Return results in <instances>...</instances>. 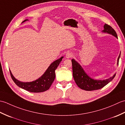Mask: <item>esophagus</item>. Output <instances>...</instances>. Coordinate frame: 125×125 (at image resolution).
Instances as JSON below:
<instances>
[{
    "label": "esophagus",
    "mask_w": 125,
    "mask_h": 125,
    "mask_svg": "<svg viewBox=\"0 0 125 125\" xmlns=\"http://www.w3.org/2000/svg\"><path fill=\"white\" fill-rule=\"evenodd\" d=\"M73 53L72 52H68L66 53L65 54V57L67 58H69L73 57Z\"/></svg>",
    "instance_id": "obj_1"
}]
</instances>
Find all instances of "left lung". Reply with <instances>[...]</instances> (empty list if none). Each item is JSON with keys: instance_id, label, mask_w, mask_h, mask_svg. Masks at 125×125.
I'll list each match as a JSON object with an SVG mask.
<instances>
[{"instance_id": "left-lung-1", "label": "left lung", "mask_w": 125, "mask_h": 125, "mask_svg": "<svg viewBox=\"0 0 125 125\" xmlns=\"http://www.w3.org/2000/svg\"><path fill=\"white\" fill-rule=\"evenodd\" d=\"M102 32L111 34L113 36H115L116 38H118L117 34H116L115 31L112 27L107 24H105L104 26V30L102 31ZM120 55L121 52H120V54L118 58V65L119 64V60L120 57ZM71 62H72L73 77L74 80L79 88L86 90V91H93V90L102 89L106 85L110 83L115 78L116 75V73H115V75L112 77H111L110 78L106 79H104V80L94 79L91 78L87 75L83 68L74 59H72Z\"/></svg>"}]
</instances>
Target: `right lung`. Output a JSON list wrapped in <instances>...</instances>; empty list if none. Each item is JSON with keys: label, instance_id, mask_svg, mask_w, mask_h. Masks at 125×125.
I'll use <instances>...</instances> for the list:
<instances>
[{"label": "right lung", "instance_id": "1", "mask_svg": "<svg viewBox=\"0 0 125 125\" xmlns=\"http://www.w3.org/2000/svg\"><path fill=\"white\" fill-rule=\"evenodd\" d=\"M28 20L26 19L23 21L22 23ZM63 56H62L59 59L51 63L49 67L48 68L44 73L35 81L31 82H22L18 81L16 79L10 70V75L11 78L14 81L15 84L19 87H21L24 90H27L31 92H42L48 90L55 78V70L60 64V62L62 61Z\"/></svg>", "mask_w": 125, "mask_h": 125}]
</instances>
